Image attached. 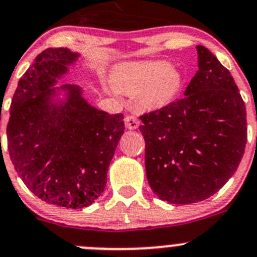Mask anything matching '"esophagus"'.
Instances as JSON below:
<instances>
[{"instance_id":"obj_1","label":"esophagus","mask_w":257,"mask_h":257,"mask_svg":"<svg viewBox=\"0 0 257 257\" xmlns=\"http://www.w3.org/2000/svg\"><path fill=\"white\" fill-rule=\"evenodd\" d=\"M139 119L137 118V116L134 115H126L125 116V125L126 128L131 129V131H133V129H137L139 126Z\"/></svg>"}]
</instances>
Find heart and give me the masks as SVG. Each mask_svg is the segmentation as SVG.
<instances>
[{
    "label": "heart",
    "instance_id": "1",
    "mask_svg": "<svg viewBox=\"0 0 257 257\" xmlns=\"http://www.w3.org/2000/svg\"><path fill=\"white\" fill-rule=\"evenodd\" d=\"M114 89L123 94H138L143 109L158 110L177 98L183 85V76L165 61L128 62L118 64L110 74Z\"/></svg>",
    "mask_w": 257,
    "mask_h": 257
}]
</instances>
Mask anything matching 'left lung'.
I'll list each match as a JSON object with an SVG mask.
<instances>
[{"label":"left lung","mask_w":257,"mask_h":257,"mask_svg":"<svg viewBox=\"0 0 257 257\" xmlns=\"http://www.w3.org/2000/svg\"><path fill=\"white\" fill-rule=\"evenodd\" d=\"M198 72L184 98L141 116L145 172L153 193L170 204L198 203L234 175L247 142L246 108L230 72L196 46Z\"/></svg>","instance_id":"obj_1"}]
</instances>
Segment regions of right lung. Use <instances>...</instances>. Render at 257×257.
Listing matches in <instances>:
<instances>
[{"label":"right lung","instance_id":"1","mask_svg":"<svg viewBox=\"0 0 257 257\" xmlns=\"http://www.w3.org/2000/svg\"><path fill=\"white\" fill-rule=\"evenodd\" d=\"M80 57L68 48L38 54L18 82L7 125L10 158L28 189L52 205L82 209L104 191L123 114L97 109L78 85L57 83Z\"/></svg>","mask_w":257,"mask_h":257}]
</instances>
